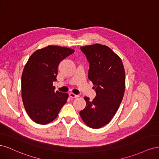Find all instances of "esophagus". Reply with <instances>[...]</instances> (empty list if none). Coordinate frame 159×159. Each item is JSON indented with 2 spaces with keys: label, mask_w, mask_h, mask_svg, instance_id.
<instances>
[{
  "label": "esophagus",
  "mask_w": 159,
  "mask_h": 159,
  "mask_svg": "<svg viewBox=\"0 0 159 159\" xmlns=\"http://www.w3.org/2000/svg\"><path fill=\"white\" fill-rule=\"evenodd\" d=\"M69 95L72 98H79L80 97L79 95H75L74 93H71V92L69 93Z\"/></svg>",
  "instance_id": "34e87169"
}]
</instances>
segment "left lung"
Segmentation results:
<instances>
[{
    "label": "left lung",
    "instance_id": "obj_1",
    "mask_svg": "<svg viewBox=\"0 0 159 159\" xmlns=\"http://www.w3.org/2000/svg\"><path fill=\"white\" fill-rule=\"evenodd\" d=\"M89 62L88 78L92 81L96 97L80 115L87 125L99 129L110 122L117 111L125 89V72L120 57L107 46L100 44L80 48Z\"/></svg>",
    "mask_w": 159,
    "mask_h": 159
}]
</instances>
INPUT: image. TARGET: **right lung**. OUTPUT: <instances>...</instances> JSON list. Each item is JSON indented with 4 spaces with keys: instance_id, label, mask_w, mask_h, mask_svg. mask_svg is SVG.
Segmentation results:
<instances>
[{
    "instance_id": "right-lung-1",
    "label": "right lung",
    "mask_w": 159,
    "mask_h": 159,
    "mask_svg": "<svg viewBox=\"0 0 159 159\" xmlns=\"http://www.w3.org/2000/svg\"><path fill=\"white\" fill-rule=\"evenodd\" d=\"M69 48L48 46L34 52L23 70L22 98L28 116L36 123L46 125L57 117L68 98L67 93L54 91L60 62L73 54Z\"/></svg>"
}]
</instances>
